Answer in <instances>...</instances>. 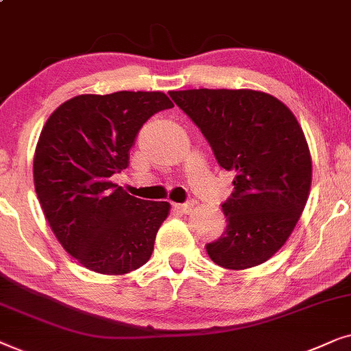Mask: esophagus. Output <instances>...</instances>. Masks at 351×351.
Masks as SVG:
<instances>
[{
  "mask_svg": "<svg viewBox=\"0 0 351 351\" xmlns=\"http://www.w3.org/2000/svg\"><path fill=\"white\" fill-rule=\"evenodd\" d=\"M194 204L193 202H186V204H173V208L180 213H191L193 212Z\"/></svg>",
  "mask_w": 351,
  "mask_h": 351,
  "instance_id": "1",
  "label": "esophagus"
}]
</instances>
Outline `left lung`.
Listing matches in <instances>:
<instances>
[{
    "label": "left lung",
    "instance_id": "8db88e82",
    "mask_svg": "<svg viewBox=\"0 0 351 351\" xmlns=\"http://www.w3.org/2000/svg\"><path fill=\"white\" fill-rule=\"evenodd\" d=\"M197 125L218 165L234 173L221 204L226 230L207 254L226 269H247L286 244L305 208L311 157L302 127L287 106L254 90L168 93Z\"/></svg>",
    "mask_w": 351,
    "mask_h": 351
}]
</instances>
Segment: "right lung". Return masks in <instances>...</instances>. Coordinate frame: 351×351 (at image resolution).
I'll list each match as a JSON object with an SVG mask.
<instances>
[{
  "label": "right lung",
  "instance_id": "1",
  "mask_svg": "<svg viewBox=\"0 0 351 351\" xmlns=\"http://www.w3.org/2000/svg\"><path fill=\"white\" fill-rule=\"evenodd\" d=\"M171 107L160 91L82 95L60 104L41 130L36 195L58 241L85 268L117 276L151 258L170 204L130 195L110 176L128 167L143 125Z\"/></svg>",
  "mask_w": 351,
  "mask_h": 351
}]
</instances>
